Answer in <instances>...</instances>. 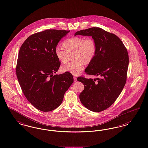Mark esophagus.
I'll return each mask as SVG.
<instances>
[{
  "label": "esophagus",
  "mask_w": 148,
  "mask_h": 148,
  "mask_svg": "<svg viewBox=\"0 0 148 148\" xmlns=\"http://www.w3.org/2000/svg\"><path fill=\"white\" fill-rule=\"evenodd\" d=\"M74 77V82H76L77 80V77Z\"/></svg>",
  "instance_id": "1"
}]
</instances>
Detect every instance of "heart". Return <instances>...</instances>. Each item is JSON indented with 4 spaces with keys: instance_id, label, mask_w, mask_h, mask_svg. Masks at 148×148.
Listing matches in <instances>:
<instances>
[{
    "instance_id": "heart-1",
    "label": "heart",
    "mask_w": 148,
    "mask_h": 148,
    "mask_svg": "<svg viewBox=\"0 0 148 148\" xmlns=\"http://www.w3.org/2000/svg\"><path fill=\"white\" fill-rule=\"evenodd\" d=\"M63 45L65 48L61 45L56 47L55 55L60 62L65 63L68 61L69 54L75 53L74 60L76 62L62 66V71L69 72L74 75H78L84 69L83 62L88 64L94 58L97 51L96 42L91 37H72L65 40Z\"/></svg>"
}]
</instances>
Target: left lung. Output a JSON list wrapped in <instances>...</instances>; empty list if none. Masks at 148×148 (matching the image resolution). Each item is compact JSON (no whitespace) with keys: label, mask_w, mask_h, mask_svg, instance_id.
Wrapping results in <instances>:
<instances>
[{"label":"left lung","mask_w":148,"mask_h":148,"mask_svg":"<svg viewBox=\"0 0 148 148\" xmlns=\"http://www.w3.org/2000/svg\"><path fill=\"white\" fill-rule=\"evenodd\" d=\"M91 36L96 42L94 58L85 70L89 75L101 78L78 77L84 89L79 95L82 103L89 110L99 112L111 106L124 88L129 64L127 51L122 41L99 27L80 30L74 36Z\"/></svg>","instance_id":"obj_1"}]
</instances>
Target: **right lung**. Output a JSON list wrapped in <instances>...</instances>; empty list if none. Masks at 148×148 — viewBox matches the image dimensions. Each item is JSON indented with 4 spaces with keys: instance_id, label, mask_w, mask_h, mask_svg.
<instances>
[{
    "instance_id": "1",
    "label": "right lung",
    "mask_w": 148,
    "mask_h": 148,
    "mask_svg": "<svg viewBox=\"0 0 148 148\" xmlns=\"http://www.w3.org/2000/svg\"><path fill=\"white\" fill-rule=\"evenodd\" d=\"M69 31L47 30L29 36L21 46L16 76L25 96L40 111L48 112L62 103L74 82L71 73L54 75L60 62L54 49Z\"/></svg>"
}]
</instances>
